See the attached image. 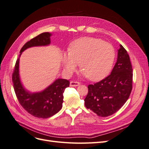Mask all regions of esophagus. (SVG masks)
Instances as JSON below:
<instances>
[{
    "label": "esophagus",
    "instance_id": "34e87169",
    "mask_svg": "<svg viewBox=\"0 0 149 149\" xmlns=\"http://www.w3.org/2000/svg\"><path fill=\"white\" fill-rule=\"evenodd\" d=\"M79 82H77V81H70V86H72V87H74V86H78L79 85Z\"/></svg>",
    "mask_w": 149,
    "mask_h": 149
}]
</instances>
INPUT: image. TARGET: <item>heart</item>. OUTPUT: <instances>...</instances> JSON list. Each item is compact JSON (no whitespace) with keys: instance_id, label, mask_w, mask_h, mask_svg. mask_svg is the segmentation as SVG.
<instances>
[{"instance_id":"heart-1","label":"heart","mask_w":149,"mask_h":149,"mask_svg":"<svg viewBox=\"0 0 149 149\" xmlns=\"http://www.w3.org/2000/svg\"><path fill=\"white\" fill-rule=\"evenodd\" d=\"M116 57L114 47L100 38L83 37L72 42L63 52L61 63L66 75H71L79 63L84 77L97 81L109 74Z\"/></svg>"}]
</instances>
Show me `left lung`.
<instances>
[{"instance_id": "obj_1", "label": "left lung", "mask_w": 149, "mask_h": 149, "mask_svg": "<svg viewBox=\"0 0 149 149\" xmlns=\"http://www.w3.org/2000/svg\"><path fill=\"white\" fill-rule=\"evenodd\" d=\"M118 59L111 73L88 86L84 104L100 117L114 114L127 101L132 88L133 70L127 51L120 45Z\"/></svg>"}]
</instances>
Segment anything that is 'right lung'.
Here are the masks:
<instances>
[{
    "instance_id": "1",
    "label": "right lung",
    "mask_w": 149,
    "mask_h": 149,
    "mask_svg": "<svg viewBox=\"0 0 149 149\" xmlns=\"http://www.w3.org/2000/svg\"><path fill=\"white\" fill-rule=\"evenodd\" d=\"M52 33L44 32L26 42L20 51L12 74L13 88L20 105L29 114L36 118L46 119L59 112L63 102V93L69 87V81L58 78L40 92L31 93L21 83L19 74V60L22 53L29 48L48 46L50 44Z\"/></svg>"
}]
</instances>
